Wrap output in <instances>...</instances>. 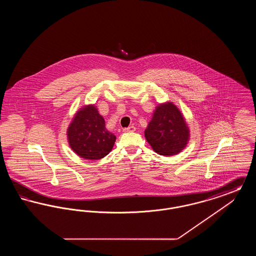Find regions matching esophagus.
Returning a JSON list of instances; mask_svg holds the SVG:
<instances>
[{
	"label": "esophagus",
	"instance_id": "esophagus-1",
	"mask_svg": "<svg viewBox=\"0 0 256 256\" xmlns=\"http://www.w3.org/2000/svg\"><path fill=\"white\" fill-rule=\"evenodd\" d=\"M122 130H124V132H132L135 130V126H128V128H124Z\"/></svg>",
	"mask_w": 256,
	"mask_h": 256
}]
</instances>
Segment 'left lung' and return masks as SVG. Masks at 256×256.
I'll return each instance as SVG.
<instances>
[{
	"label": "left lung",
	"instance_id": "left-lung-1",
	"mask_svg": "<svg viewBox=\"0 0 256 256\" xmlns=\"http://www.w3.org/2000/svg\"><path fill=\"white\" fill-rule=\"evenodd\" d=\"M145 137L156 152L170 156L186 146L189 130L180 111L168 102L156 108L145 130Z\"/></svg>",
	"mask_w": 256,
	"mask_h": 256
}]
</instances>
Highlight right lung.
<instances>
[{
  "mask_svg": "<svg viewBox=\"0 0 256 256\" xmlns=\"http://www.w3.org/2000/svg\"><path fill=\"white\" fill-rule=\"evenodd\" d=\"M68 140L74 152L82 158L98 160L112 150L116 136L106 128L104 118L94 106L80 110L68 128Z\"/></svg>",
  "mask_w": 256,
  "mask_h": 256,
  "instance_id": "right-lung-1",
  "label": "right lung"
}]
</instances>
